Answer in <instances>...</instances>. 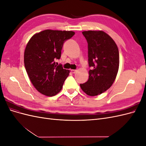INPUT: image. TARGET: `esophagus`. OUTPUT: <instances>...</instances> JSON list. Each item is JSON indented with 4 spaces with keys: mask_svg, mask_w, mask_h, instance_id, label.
Instances as JSON below:
<instances>
[{
    "mask_svg": "<svg viewBox=\"0 0 146 146\" xmlns=\"http://www.w3.org/2000/svg\"><path fill=\"white\" fill-rule=\"evenodd\" d=\"M70 71L72 72V73H73V74H75V73H76V72H77V70H75V69H72L71 70H70Z\"/></svg>",
    "mask_w": 146,
    "mask_h": 146,
    "instance_id": "34e87169",
    "label": "esophagus"
}]
</instances>
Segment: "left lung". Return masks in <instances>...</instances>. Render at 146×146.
I'll return each mask as SVG.
<instances>
[{
	"instance_id": "8db88e82",
	"label": "left lung",
	"mask_w": 146,
	"mask_h": 146,
	"mask_svg": "<svg viewBox=\"0 0 146 146\" xmlns=\"http://www.w3.org/2000/svg\"><path fill=\"white\" fill-rule=\"evenodd\" d=\"M88 42L89 78L80 84L82 90L90 96L103 93L111 86L119 65L117 46L113 39L103 31L82 32Z\"/></svg>"
}]
</instances>
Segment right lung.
I'll list each match as a JSON object with an SVG mask.
<instances>
[{
  "instance_id": "1",
  "label": "right lung",
  "mask_w": 146,
  "mask_h": 146,
  "mask_svg": "<svg viewBox=\"0 0 146 146\" xmlns=\"http://www.w3.org/2000/svg\"><path fill=\"white\" fill-rule=\"evenodd\" d=\"M72 31L45 30L30 38L24 52L25 70L33 85L40 93L54 96L62 89L69 70L56 65L64 42L72 38Z\"/></svg>"
}]
</instances>
